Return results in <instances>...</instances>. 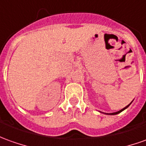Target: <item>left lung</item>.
Instances as JSON below:
<instances>
[{
	"instance_id": "8db88e82",
	"label": "left lung",
	"mask_w": 146,
	"mask_h": 146,
	"mask_svg": "<svg viewBox=\"0 0 146 146\" xmlns=\"http://www.w3.org/2000/svg\"><path fill=\"white\" fill-rule=\"evenodd\" d=\"M132 102H133V101H132ZM132 102H130V103H129V105L126 106L125 107H124L123 109L120 110H118V111H117V112H113V113H106V114H108V115H115V114H117V113H121V111H123L124 110H125V109H126V108H127V107H129V105H130V104H131V103H132Z\"/></svg>"
}]
</instances>
